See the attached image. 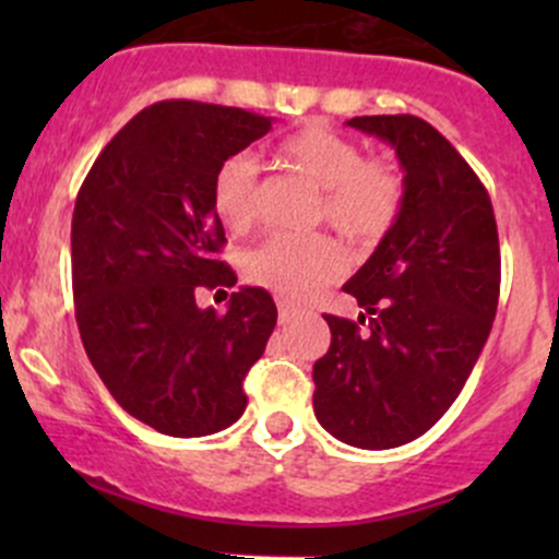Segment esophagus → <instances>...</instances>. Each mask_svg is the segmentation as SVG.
<instances>
[{
	"mask_svg": "<svg viewBox=\"0 0 559 559\" xmlns=\"http://www.w3.org/2000/svg\"><path fill=\"white\" fill-rule=\"evenodd\" d=\"M295 316H297L295 306H289V302H278V321H281V324H289Z\"/></svg>",
	"mask_w": 559,
	"mask_h": 559,
	"instance_id": "esophagus-1",
	"label": "esophagus"
}]
</instances>
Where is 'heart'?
Wrapping results in <instances>:
<instances>
[{"label":"heart","instance_id":"obj_1","mask_svg":"<svg viewBox=\"0 0 559 559\" xmlns=\"http://www.w3.org/2000/svg\"><path fill=\"white\" fill-rule=\"evenodd\" d=\"M281 159L321 191L319 222L359 246H376L400 222L405 180L394 162L362 156L359 143L313 127L281 143ZM213 211L229 233H246L259 216V165L235 154L213 175ZM346 251L330 235H273L246 253V275L284 300L306 302L346 273Z\"/></svg>","mask_w":559,"mask_h":559}]
</instances>
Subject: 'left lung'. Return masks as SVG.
Masks as SVG:
<instances>
[{"instance_id":"8db88e82","label":"left lung","mask_w":559,"mask_h":559,"mask_svg":"<svg viewBox=\"0 0 559 559\" xmlns=\"http://www.w3.org/2000/svg\"><path fill=\"white\" fill-rule=\"evenodd\" d=\"M405 173L392 233L343 284L365 313L324 316L330 352L313 365V411L337 441L394 449L425 436L465 386L500 295V246L487 189L416 116H359Z\"/></svg>"}]
</instances>
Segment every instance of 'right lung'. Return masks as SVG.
Instances as JSON below:
<instances>
[{
	"instance_id": "right-lung-1",
	"label": "right lung",
	"mask_w": 559,
	"mask_h": 559,
	"mask_svg": "<svg viewBox=\"0 0 559 559\" xmlns=\"http://www.w3.org/2000/svg\"><path fill=\"white\" fill-rule=\"evenodd\" d=\"M273 118L167 99L140 110L97 156L72 213V292L83 348L107 392L162 436L200 438L246 411L243 381L273 332V297L197 306L200 286H235L218 251L213 175Z\"/></svg>"
}]
</instances>
